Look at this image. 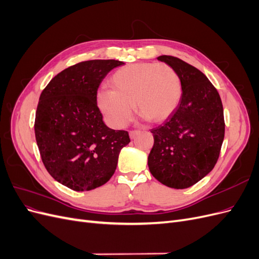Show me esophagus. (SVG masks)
<instances>
[{"instance_id":"34e87169","label":"esophagus","mask_w":259,"mask_h":259,"mask_svg":"<svg viewBox=\"0 0 259 259\" xmlns=\"http://www.w3.org/2000/svg\"><path fill=\"white\" fill-rule=\"evenodd\" d=\"M139 133V131H137V130H135V131H131L130 132V137L133 139V138H135L136 137V135L138 134Z\"/></svg>"}]
</instances>
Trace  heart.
<instances>
[{
    "label": "heart",
    "instance_id": "1",
    "mask_svg": "<svg viewBox=\"0 0 259 259\" xmlns=\"http://www.w3.org/2000/svg\"><path fill=\"white\" fill-rule=\"evenodd\" d=\"M112 90L97 92V106L114 128L123 127L137 112L159 123L175 111L182 98V82L176 70L166 64L139 62L116 70L110 79Z\"/></svg>",
    "mask_w": 259,
    "mask_h": 259
}]
</instances>
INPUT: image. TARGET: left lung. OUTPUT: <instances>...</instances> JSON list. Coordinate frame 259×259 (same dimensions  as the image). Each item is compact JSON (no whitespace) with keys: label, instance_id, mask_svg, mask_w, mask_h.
<instances>
[{"label":"left lung","instance_id":"8db88e82","mask_svg":"<svg viewBox=\"0 0 259 259\" xmlns=\"http://www.w3.org/2000/svg\"><path fill=\"white\" fill-rule=\"evenodd\" d=\"M173 67L182 82V98L162 125L151 130L148 156L152 176L163 185L185 189L214 168L225 137L222 99L199 69L174 56L158 57Z\"/></svg>","mask_w":259,"mask_h":259}]
</instances>
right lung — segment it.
Returning <instances> with one entry per match:
<instances>
[{"label":"right lung","mask_w":259,"mask_h":259,"mask_svg":"<svg viewBox=\"0 0 259 259\" xmlns=\"http://www.w3.org/2000/svg\"><path fill=\"white\" fill-rule=\"evenodd\" d=\"M123 61L88 60L62 70L43 90L34 133L50 175L74 191H90L114 174L126 131L109 128L97 106L104 77Z\"/></svg>","instance_id":"add662e5"}]
</instances>
